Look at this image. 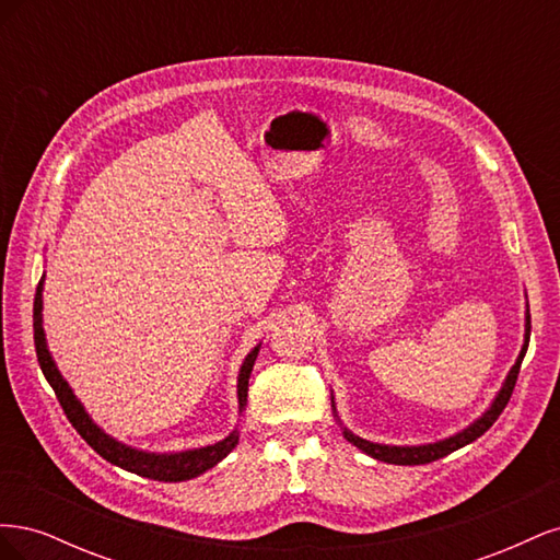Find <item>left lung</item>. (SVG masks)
I'll return each instance as SVG.
<instances>
[{
  "label": "left lung",
  "mask_w": 560,
  "mask_h": 560,
  "mask_svg": "<svg viewBox=\"0 0 560 560\" xmlns=\"http://www.w3.org/2000/svg\"><path fill=\"white\" fill-rule=\"evenodd\" d=\"M523 346H521V352L518 358L514 362V366L510 369V374L504 376L500 389L495 393L493 401L488 404V409L479 416L474 418L467 428H463L460 432H455L451 436H444V439H436V442H430V444H378V442H369V439L354 434L352 430H348L343 425L341 416H338L336 411V399H334V393H331V411H334V418L338 425H341L343 430V436L348 439V442L352 446H358L362 453H366L369 457H374V460H381V463H387V465H428V463H434L439 460V457H444L457 448H463L467 444H471L474 439H479L493 422L498 420V416L504 411L506 401H510L512 397V389L516 385V378H518V369H521V362L525 358V350H528V343H530V308L528 303H525V322H523Z\"/></svg>",
  "instance_id": "1"
}]
</instances>
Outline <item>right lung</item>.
<instances>
[{"label":"right lung","mask_w":560,"mask_h":560,"mask_svg":"<svg viewBox=\"0 0 560 560\" xmlns=\"http://www.w3.org/2000/svg\"><path fill=\"white\" fill-rule=\"evenodd\" d=\"M42 294H44V278L39 280L37 296H35V348H37L39 366L44 371L48 385L56 389V397L65 409L67 418H70V422L74 425V430L83 439H86V444L95 453L103 455L107 463L121 467L126 471L140 474V477L154 479V481H189V479L200 477V474H206L208 469H212L217 463H222L224 457L235 446H238L241 422L224 439H219V442H214V444L198 446V448H184V451H167V453L135 448L130 444L118 442L116 436L107 434L91 418L86 406H83L81 399L74 395V389L70 387V383L65 381V376L60 374V369L54 360V354H50V350H48L46 331H44V296ZM259 348H261V343H257L247 352V358L243 360V366L238 371V416L245 413L249 374L254 369V362H257Z\"/></svg>","instance_id":"add662e5"}]
</instances>
